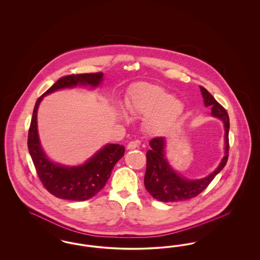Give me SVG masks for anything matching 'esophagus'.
I'll return each mask as SVG.
<instances>
[{
  "label": "esophagus",
  "instance_id": "esophagus-1",
  "mask_svg": "<svg viewBox=\"0 0 260 260\" xmlns=\"http://www.w3.org/2000/svg\"><path fill=\"white\" fill-rule=\"evenodd\" d=\"M138 146H139V142H137V141H131L127 144V149L133 150V149L138 148Z\"/></svg>",
  "mask_w": 260,
  "mask_h": 260
}]
</instances>
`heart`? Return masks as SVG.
Here are the masks:
<instances>
[{"label": "heart", "mask_w": 260, "mask_h": 260, "mask_svg": "<svg viewBox=\"0 0 260 260\" xmlns=\"http://www.w3.org/2000/svg\"><path fill=\"white\" fill-rule=\"evenodd\" d=\"M126 107L134 115L146 117L144 128L154 136L169 131L183 112V104L179 100L173 99L172 93L165 88L152 84L137 86Z\"/></svg>", "instance_id": "1"}]
</instances>
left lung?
<instances>
[{"mask_svg":"<svg viewBox=\"0 0 260 260\" xmlns=\"http://www.w3.org/2000/svg\"><path fill=\"white\" fill-rule=\"evenodd\" d=\"M205 105L211 107V115L218 118L224 123L225 129V155L218 168L205 178L190 180L175 173L165 158V138L155 137L149 142L151 150L147 151L146 173L144 176V185L153 198L164 203L180 202L195 198L202 193L215 175L225 167L229 152V116L215 99L205 87H200Z\"/></svg>","mask_w":260,"mask_h":260,"instance_id":"1","label":"left lung"}]
</instances>
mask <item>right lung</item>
<instances>
[{
  "mask_svg": "<svg viewBox=\"0 0 260 260\" xmlns=\"http://www.w3.org/2000/svg\"><path fill=\"white\" fill-rule=\"evenodd\" d=\"M102 77V72L64 76L36 101L28 132V149L41 182L56 198L86 201L96 195L109 179L116 162L124 156V147L119 144H107L86 164L79 167L70 168L52 162L46 156L39 140V104L45 95L60 88L76 87L77 85L98 87Z\"/></svg>",
  "mask_w": 260,
  "mask_h": 260,
  "instance_id": "1",
  "label": "right lung"
}]
</instances>
